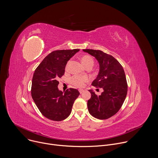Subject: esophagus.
<instances>
[{
  "label": "esophagus",
  "mask_w": 158,
  "mask_h": 158,
  "mask_svg": "<svg viewBox=\"0 0 158 158\" xmlns=\"http://www.w3.org/2000/svg\"><path fill=\"white\" fill-rule=\"evenodd\" d=\"M79 93H80L81 94H82V93L84 92V89H79Z\"/></svg>",
  "instance_id": "esophagus-1"
}]
</instances>
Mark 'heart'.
<instances>
[{
    "instance_id": "1",
    "label": "heart",
    "mask_w": 158,
    "mask_h": 158,
    "mask_svg": "<svg viewBox=\"0 0 158 158\" xmlns=\"http://www.w3.org/2000/svg\"><path fill=\"white\" fill-rule=\"evenodd\" d=\"M81 60L82 64L87 67L88 66H93L94 65V59L92 56L89 55H84L81 57ZM70 61L67 62L66 65V68L69 66ZM89 78L87 76H80L75 75L71 78V83L77 87H82L85 85V84L88 82Z\"/></svg>"
}]
</instances>
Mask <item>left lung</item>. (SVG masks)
I'll return each mask as SVG.
<instances>
[{"label": "left lung", "mask_w": 158, "mask_h": 158, "mask_svg": "<svg viewBox=\"0 0 158 158\" xmlns=\"http://www.w3.org/2000/svg\"><path fill=\"white\" fill-rule=\"evenodd\" d=\"M93 56L99 63L100 69L92 85L102 88L98 96L89 90L91 98L87 101L89 113L99 119H107L116 114L123 106L127 92V83L124 69L113 56L100 50L83 49Z\"/></svg>", "instance_id": "1"}]
</instances>
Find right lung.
I'll return each instance as SVG.
<instances>
[{
	"label": "right lung",
	"mask_w": 158,
	"mask_h": 158,
	"mask_svg": "<svg viewBox=\"0 0 158 158\" xmlns=\"http://www.w3.org/2000/svg\"><path fill=\"white\" fill-rule=\"evenodd\" d=\"M79 49L57 50L48 54L35 70L32 81V98L42 114L52 121L68 117L80 93L69 88L59 91L58 79L65 73L66 64Z\"/></svg>",
	"instance_id": "1"
}]
</instances>
